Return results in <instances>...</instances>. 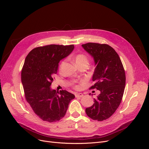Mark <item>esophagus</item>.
<instances>
[{"instance_id": "esophagus-1", "label": "esophagus", "mask_w": 149, "mask_h": 149, "mask_svg": "<svg viewBox=\"0 0 149 149\" xmlns=\"http://www.w3.org/2000/svg\"><path fill=\"white\" fill-rule=\"evenodd\" d=\"M83 96V94L82 93H77V94H75L76 98H81Z\"/></svg>"}]
</instances>
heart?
Wrapping results in <instances>:
<instances>
[{
	"mask_svg": "<svg viewBox=\"0 0 149 149\" xmlns=\"http://www.w3.org/2000/svg\"><path fill=\"white\" fill-rule=\"evenodd\" d=\"M74 60L77 65H80V64H88V57L86 56L85 54H77L74 57ZM64 63H65V61H63L60 65V68L62 67L63 65H64ZM74 88L76 89H80V86L79 85H75Z\"/></svg>",
	"mask_w": 149,
	"mask_h": 149,
	"instance_id": "obj_1",
	"label": "heart"
}]
</instances>
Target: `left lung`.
<instances>
[{
    "label": "left lung",
    "instance_id": "left-lung-1",
    "mask_svg": "<svg viewBox=\"0 0 149 149\" xmlns=\"http://www.w3.org/2000/svg\"><path fill=\"white\" fill-rule=\"evenodd\" d=\"M83 48L94 59L96 65L90 89L100 92L93 104L86 109L87 115L93 120L108 119L119 107L126 85V74L121 59L115 49L107 44L88 43Z\"/></svg>",
    "mask_w": 149,
    "mask_h": 149
}]
</instances>
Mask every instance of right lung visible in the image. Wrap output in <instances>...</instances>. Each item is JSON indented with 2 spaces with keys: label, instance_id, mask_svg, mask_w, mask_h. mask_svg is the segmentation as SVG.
Segmentation results:
<instances>
[{
  "label": "right lung",
  "instance_id": "obj_1",
  "mask_svg": "<svg viewBox=\"0 0 149 149\" xmlns=\"http://www.w3.org/2000/svg\"><path fill=\"white\" fill-rule=\"evenodd\" d=\"M74 48V45H49L31 51L23 64L21 80L27 102L43 121L56 122L63 118L74 95L50 88L60 61Z\"/></svg>",
  "mask_w": 149,
  "mask_h": 149
}]
</instances>
